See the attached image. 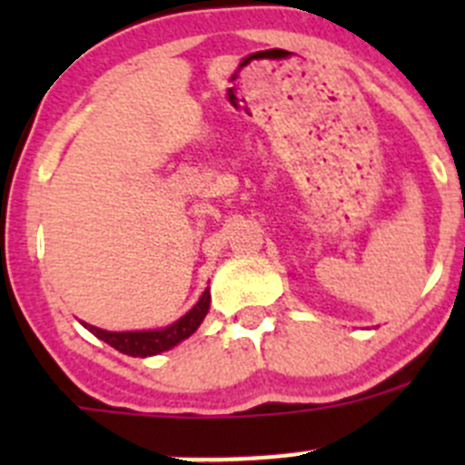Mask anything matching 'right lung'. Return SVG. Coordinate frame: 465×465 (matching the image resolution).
<instances>
[{"label": "right lung", "instance_id": "add662e5", "mask_svg": "<svg viewBox=\"0 0 465 465\" xmlns=\"http://www.w3.org/2000/svg\"><path fill=\"white\" fill-rule=\"evenodd\" d=\"M211 303V292L209 288L204 290L200 302L186 312L182 320H177L171 326L162 328V331H130V332H110L101 331L96 326H89V323H83V326L89 328L98 340L107 341L110 346H114L116 351L125 355H133V358H148V355H157L162 351L173 349L175 344H180L182 340H186L189 335H193L198 331V326L209 312Z\"/></svg>", "mask_w": 465, "mask_h": 465}]
</instances>
